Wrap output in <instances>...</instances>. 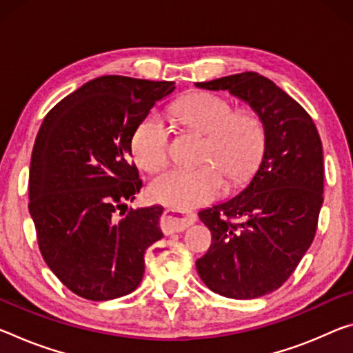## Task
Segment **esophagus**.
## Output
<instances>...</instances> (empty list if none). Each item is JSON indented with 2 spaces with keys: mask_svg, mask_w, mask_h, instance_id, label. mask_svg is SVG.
<instances>
[{
  "mask_svg": "<svg viewBox=\"0 0 353 353\" xmlns=\"http://www.w3.org/2000/svg\"><path fill=\"white\" fill-rule=\"evenodd\" d=\"M194 221H196V215L194 214L182 212V210L166 209L163 212V216H161L160 226H161V231H163L166 236H170L172 232H182L183 229L192 226Z\"/></svg>",
  "mask_w": 353,
  "mask_h": 353,
  "instance_id": "esophagus-1",
  "label": "esophagus"
}]
</instances>
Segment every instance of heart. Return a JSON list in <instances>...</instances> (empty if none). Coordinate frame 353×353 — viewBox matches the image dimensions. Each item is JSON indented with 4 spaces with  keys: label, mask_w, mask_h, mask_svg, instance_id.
Returning a JSON list of instances; mask_svg holds the SVG:
<instances>
[{
    "label": "heart",
    "mask_w": 353,
    "mask_h": 353,
    "mask_svg": "<svg viewBox=\"0 0 353 353\" xmlns=\"http://www.w3.org/2000/svg\"><path fill=\"white\" fill-rule=\"evenodd\" d=\"M171 114L188 130L207 135L203 163L196 170H171L154 179L149 196L174 210H188L221 196L225 174L231 185L253 176L265 149V128L251 111H236L228 99L194 92L171 105ZM132 154L148 172H157L171 160V132L159 116L149 114L132 135Z\"/></svg>",
    "instance_id": "obj_1"
}]
</instances>
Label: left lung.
<instances>
[{"label": "left lung", "instance_id": "obj_1", "mask_svg": "<svg viewBox=\"0 0 353 353\" xmlns=\"http://www.w3.org/2000/svg\"><path fill=\"white\" fill-rule=\"evenodd\" d=\"M196 86L229 91L256 111L265 128L264 155L248 187L199 212L212 245L196 270L223 297H262L288 281L314 240L323 203L321 137L303 106L256 72Z\"/></svg>", "mask_w": 353, "mask_h": 353}]
</instances>
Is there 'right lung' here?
<instances>
[{"label": "right lung", "instance_id": "right-lung-1", "mask_svg": "<svg viewBox=\"0 0 353 353\" xmlns=\"http://www.w3.org/2000/svg\"><path fill=\"white\" fill-rule=\"evenodd\" d=\"M174 81L105 75L56 103L31 155L30 214L43 261L72 292L92 301L135 290L144 253L163 237L161 205L119 218L143 187L132 135Z\"/></svg>", "mask_w": 353, "mask_h": 353}]
</instances>
